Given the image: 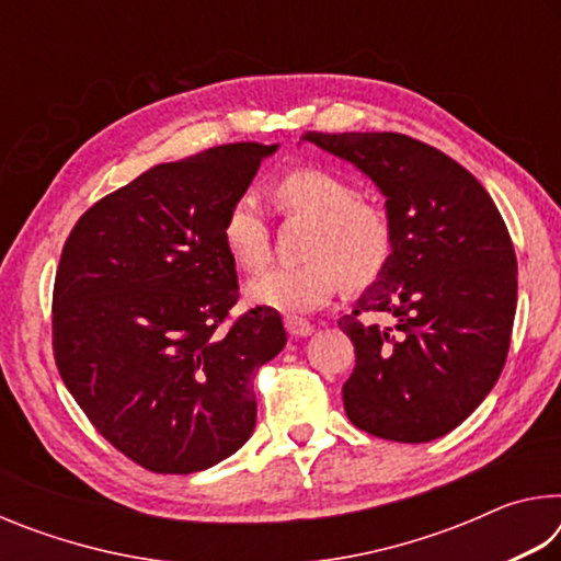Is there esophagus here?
I'll return each instance as SVG.
<instances>
[{
    "mask_svg": "<svg viewBox=\"0 0 561 561\" xmlns=\"http://www.w3.org/2000/svg\"><path fill=\"white\" fill-rule=\"evenodd\" d=\"M284 327H287L289 334L297 336V339L299 336H309L311 331H314V327H311L309 321L301 319V317H287V319H284Z\"/></svg>",
    "mask_w": 561,
    "mask_h": 561,
    "instance_id": "esophagus-1",
    "label": "esophagus"
}]
</instances>
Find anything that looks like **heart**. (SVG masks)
<instances>
[{"label":"heart","mask_w":561,"mask_h":561,"mask_svg":"<svg viewBox=\"0 0 561 561\" xmlns=\"http://www.w3.org/2000/svg\"><path fill=\"white\" fill-rule=\"evenodd\" d=\"M277 210L309 220L301 257L294 267H274L247 284V299L274 311H311L327 304L344 279L346 289H366L381 277L393 254V220L383 205L358 197L346 178L321 168H294L272 187ZM220 240L242 272H260L270 260V227L260 203L240 195L230 203Z\"/></svg>","instance_id":"1"}]
</instances>
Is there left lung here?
<instances>
[{
  "mask_svg": "<svg viewBox=\"0 0 561 561\" xmlns=\"http://www.w3.org/2000/svg\"><path fill=\"white\" fill-rule=\"evenodd\" d=\"M386 195L393 254L339 327L356 351L344 408L383 440L428 443L482 403L507 360L517 257L488 190L403 133H304ZM364 313L389 317L386 328Z\"/></svg>",
  "mask_w": 561,
  "mask_h": 561,
  "instance_id": "obj_1",
  "label": "left lung"
}]
</instances>
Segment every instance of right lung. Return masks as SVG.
<instances>
[{
	"label": "right lung",
	"instance_id": "right-lung-1",
	"mask_svg": "<svg viewBox=\"0 0 561 561\" xmlns=\"http://www.w3.org/2000/svg\"><path fill=\"white\" fill-rule=\"evenodd\" d=\"M274 150L230 144L150 168L91 205L64 244L56 368L93 428L140 468H213L254 431V376L287 334L274 309L230 319L240 287L220 222Z\"/></svg>",
	"mask_w": 561,
	"mask_h": 561
}]
</instances>
